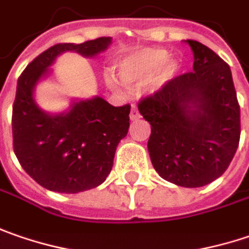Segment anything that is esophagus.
<instances>
[{
    "mask_svg": "<svg viewBox=\"0 0 249 249\" xmlns=\"http://www.w3.org/2000/svg\"><path fill=\"white\" fill-rule=\"evenodd\" d=\"M129 117H131V120H138V118L141 117V114H139V111H138V108H136L135 106H132L131 113H129Z\"/></svg>",
    "mask_w": 249,
    "mask_h": 249,
    "instance_id": "1",
    "label": "esophagus"
}]
</instances>
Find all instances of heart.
<instances>
[{
    "label": "heart",
    "mask_w": 249,
    "mask_h": 249,
    "mask_svg": "<svg viewBox=\"0 0 249 249\" xmlns=\"http://www.w3.org/2000/svg\"><path fill=\"white\" fill-rule=\"evenodd\" d=\"M168 51L161 49H146L138 51L121 64L120 76L124 83L132 86L150 79L168 60Z\"/></svg>",
    "instance_id": "b5f03b06"
}]
</instances>
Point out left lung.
<instances>
[{"instance_id":"left-lung-1","label":"left lung","mask_w":249,"mask_h":249,"mask_svg":"<svg viewBox=\"0 0 249 249\" xmlns=\"http://www.w3.org/2000/svg\"><path fill=\"white\" fill-rule=\"evenodd\" d=\"M187 43L194 51V71L142 97L138 110L152 126L147 150L159 176L196 188L230 166L241 123L229 64L199 41Z\"/></svg>"}]
</instances>
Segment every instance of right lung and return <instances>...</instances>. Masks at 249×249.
<instances>
[{"label":"right lung","mask_w":249,"mask_h":249,"mask_svg":"<svg viewBox=\"0 0 249 249\" xmlns=\"http://www.w3.org/2000/svg\"><path fill=\"white\" fill-rule=\"evenodd\" d=\"M110 43L111 37L58 43L37 55L18 79L12 107L14 152L27 174L50 191L76 194L104 182L113 168L115 149L128 134L131 106L114 107L97 96L73 103L68 113L50 115L35 103L33 89L61 53L93 57Z\"/></svg>","instance_id":"add662e5"}]
</instances>
